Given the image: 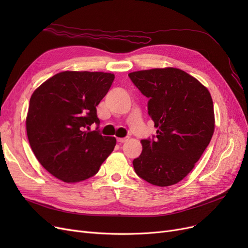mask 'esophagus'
<instances>
[{
  "mask_svg": "<svg viewBox=\"0 0 248 248\" xmlns=\"http://www.w3.org/2000/svg\"><path fill=\"white\" fill-rule=\"evenodd\" d=\"M116 140H117V142H120V144H123V142H125V141L128 140V138L127 137H125V138H117Z\"/></svg>",
  "mask_w": 248,
  "mask_h": 248,
  "instance_id": "obj_1",
  "label": "esophagus"
}]
</instances>
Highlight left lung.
Instances as JSON below:
<instances>
[{
  "label": "left lung",
  "instance_id": "obj_1",
  "mask_svg": "<svg viewBox=\"0 0 248 248\" xmlns=\"http://www.w3.org/2000/svg\"><path fill=\"white\" fill-rule=\"evenodd\" d=\"M128 76L149 98L148 113L158 127L152 140H140L142 151L133 161L135 171L155 186L177 184L192 171L213 136L211 94L178 68L140 70Z\"/></svg>",
  "mask_w": 248,
  "mask_h": 248
}]
</instances>
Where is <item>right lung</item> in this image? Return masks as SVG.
<instances>
[{
  "mask_svg": "<svg viewBox=\"0 0 248 248\" xmlns=\"http://www.w3.org/2000/svg\"><path fill=\"white\" fill-rule=\"evenodd\" d=\"M114 75L63 71L49 78L31 96L26 129L35 157L66 183L94 176L113 151L116 140L99 134L96 107ZM93 123L96 131H86Z\"/></svg>",
  "mask_w": 248,
  "mask_h": 248,
  "instance_id": "add662e5",
  "label": "right lung"
}]
</instances>
